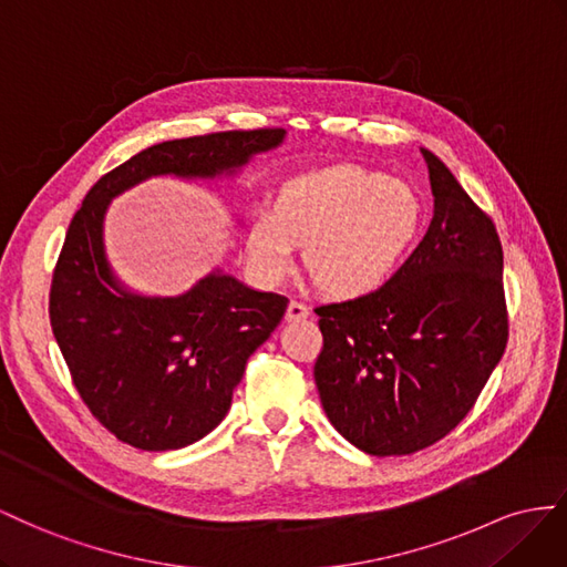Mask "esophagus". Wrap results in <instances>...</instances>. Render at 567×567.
<instances>
[{"label":"esophagus","instance_id":"1","mask_svg":"<svg viewBox=\"0 0 567 567\" xmlns=\"http://www.w3.org/2000/svg\"><path fill=\"white\" fill-rule=\"evenodd\" d=\"M309 306H306L303 301H297V299H292L289 301V306H287V313H285V318L289 320V322H297V320H303V318H309Z\"/></svg>","mask_w":567,"mask_h":567}]
</instances>
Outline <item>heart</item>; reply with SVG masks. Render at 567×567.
I'll return each mask as SVG.
<instances>
[{
	"mask_svg": "<svg viewBox=\"0 0 567 567\" xmlns=\"http://www.w3.org/2000/svg\"><path fill=\"white\" fill-rule=\"evenodd\" d=\"M425 223L417 189L380 171L337 166L282 185L275 208L247 223V256L258 278L282 282L297 247L313 282L334 297L375 292L406 261Z\"/></svg>",
	"mask_w": 567,
	"mask_h": 567,
	"instance_id": "heart-1",
	"label": "heart"
}]
</instances>
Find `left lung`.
Instances as JSON below:
<instances>
[{
	"mask_svg": "<svg viewBox=\"0 0 567 567\" xmlns=\"http://www.w3.org/2000/svg\"><path fill=\"white\" fill-rule=\"evenodd\" d=\"M423 154L434 194L423 241L375 292L316 309L320 403L370 456L440 442L475 406L508 342L496 225L440 158Z\"/></svg>",
	"mask_w": 567,
	"mask_h": 567,
	"instance_id": "8db88e82",
	"label": "left lung"
}]
</instances>
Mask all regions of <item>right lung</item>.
<instances>
[{
    "label": "right lung",
    "mask_w": 567,
    "mask_h": 567,
    "mask_svg": "<svg viewBox=\"0 0 567 567\" xmlns=\"http://www.w3.org/2000/svg\"><path fill=\"white\" fill-rule=\"evenodd\" d=\"M282 137V127H258L154 144L102 175L75 212L52 275L50 322L80 399L121 442L168 451L212 432L289 299L223 272L183 297L121 292L102 245L109 202L152 175L233 173Z\"/></svg>",
    "instance_id": "add662e5"
}]
</instances>
